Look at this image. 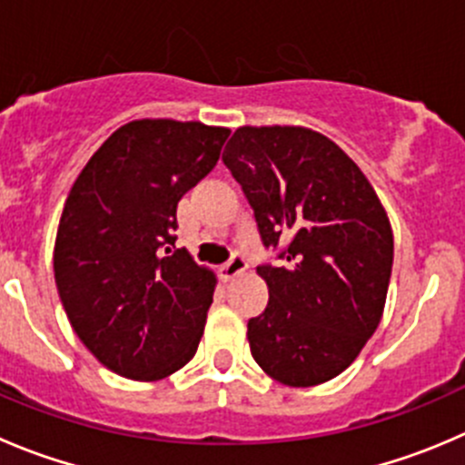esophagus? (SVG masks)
<instances>
[{
  "instance_id": "obj_1",
  "label": "esophagus",
  "mask_w": 465,
  "mask_h": 465,
  "mask_svg": "<svg viewBox=\"0 0 465 465\" xmlns=\"http://www.w3.org/2000/svg\"><path fill=\"white\" fill-rule=\"evenodd\" d=\"M245 270H247L245 256L233 254L232 259H229L227 263L223 265V277H224V279H233V277H238V274L245 272Z\"/></svg>"
}]
</instances>
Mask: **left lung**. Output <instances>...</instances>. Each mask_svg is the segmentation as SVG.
I'll return each mask as SVG.
<instances>
[{
	"instance_id": "1",
	"label": "left lung",
	"mask_w": 465,
	"mask_h": 465,
	"mask_svg": "<svg viewBox=\"0 0 465 465\" xmlns=\"http://www.w3.org/2000/svg\"><path fill=\"white\" fill-rule=\"evenodd\" d=\"M279 265H259L270 300L247 322L261 371L306 389L341 375L380 327L393 229L341 147L306 127H238L223 154Z\"/></svg>"
}]
</instances>
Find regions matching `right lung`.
<instances>
[{
  "instance_id": "obj_1",
  "label": "right lung",
  "mask_w": 465,
  "mask_h": 465,
  "mask_svg": "<svg viewBox=\"0 0 465 465\" xmlns=\"http://www.w3.org/2000/svg\"><path fill=\"white\" fill-rule=\"evenodd\" d=\"M229 134L204 123L134 120L72 183L54 279L79 341L115 375L156 381L195 357L215 274L174 250L177 204L215 168Z\"/></svg>"
}]
</instances>
